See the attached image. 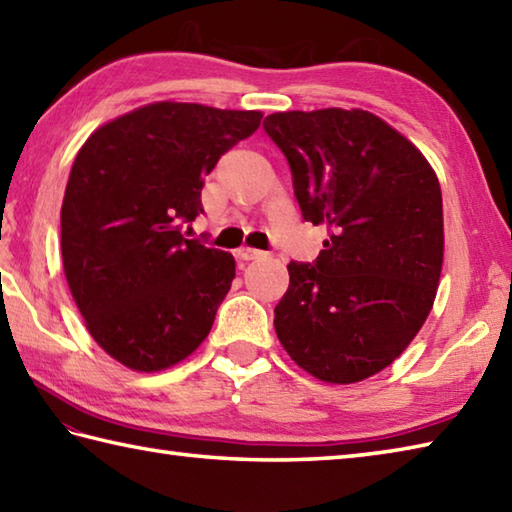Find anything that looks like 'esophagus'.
<instances>
[{"label":"esophagus","mask_w":512,"mask_h":512,"mask_svg":"<svg viewBox=\"0 0 512 512\" xmlns=\"http://www.w3.org/2000/svg\"><path fill=\"white\" fill-rule=\"evenodd\" d=\"M266 253L264 250H257V248H246V246H242L237 250V257L239 259H244V262H250V259H259V257H264Z\"/></svg>","instance_id":"obj_1"}]
</instances>
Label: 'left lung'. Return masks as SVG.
<instances>
[{
    "mask_svg": "<svg viewBox=\"0 0 512 512\" xmlns=\"http://www.w3.org/2000/svg\"><path fill=\"white\" fill-rule=\"evenodd\" d=\"M302 217L328 230L290 262L275 333L306 373L353 384L393 364L433 308L444 262L442 188L426 157L366 110L275 113Z\"/></svg>",
    "mask_w": 512,
    "mask_h": 512,
    "instance_id": "left-lung-1",
    "label": "left lung"
}]
</instances>
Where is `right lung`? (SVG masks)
<instances>
[{
  "instance_id": "obj_1",
  "label": "right lung",
  "mask_w": 512,
  "mask_h": 512,
  "mask_svg": "<svg viewBox=\"0 0 512 512\" xmlns=\"http://www.w3.org/2000/svg\"><path fill=\"white\" fill-rule=\"evenodd\" d=\"M259 122L257 110L157 102L97 128L77 153L64 273L88 333L119 364L168 368L213 328L235 259L182 228L204 213V177Z\"/></svg>"
}]
</instances>
